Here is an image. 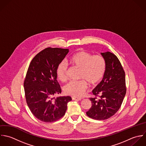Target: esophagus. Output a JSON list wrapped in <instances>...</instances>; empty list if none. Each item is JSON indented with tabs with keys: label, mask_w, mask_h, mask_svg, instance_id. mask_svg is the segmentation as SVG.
<instances>
[{
	"label": "esophagus",
	"mask_w": 146,
	"mask_h": 146,
	"mask_svg": "<svg viewBox=\"0 0 146 146\" xmlns=\"http://www.w3.org/2000/svg\"><path fill=\"white\" fill-rule=\"evenodd\" d=\"M72 100H74V101H80V100H81V98H79L74 97H72Z\"/></svg>",
	"instance_id": "34e87169"
}]
</instances>
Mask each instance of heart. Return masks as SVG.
<instances>
[{
  "instance_id": "b5f03b06",
  "label": "heart",
  "mask_w": 146,
  "mask_h": 146,
  "mask_svg": "<svg viewBox=\"0 0 146 146\" xmlns=\"http://www.w3.org/2000/svg\"><path fill=\"white\" fill-rule=\"evenodd\" d=\"M71 65L80 69L79 81L69 82L64 88L65 94L74 97H81L87 89V83L94 85L102 78L106 69L104 58L100 55L92 56L85 51L78 52L68 60ZM68 68L65 64L61 63L57 69V76L59 80L65 82L68 78Z\"/></svg>"
}]
</instances>
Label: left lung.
<instances>
[{
	"label": "left lung",
	"mask_w": 146,
	"mask_h": 146,
	"mask_svg": "<svg viewBox=\"0 0 146 146\" xmlns=\"http://www.w3.org/2000/svg\"><path fill=\"white\" fill-rule=\"evenodd\" d=\"M106 63L103 79L93 90L97 97L90 98L92 107L87 115L94 119L105 120L119 109L126 93L125 73L118 57L110 52L101 53Z\"/></svg>",
	"instance_id": "obj_1"
}]
</instances>
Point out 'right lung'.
<instances>
[{
    "label": "right lung",
    "instance_id": "1",
    "mask_svg": "<svg viewBox=\"0 0 146 146\" xmlns=\"http://www.w3.org/2000/svg\"><path fill=\"white\" fill-rule=\"evenodd\" d=\"M69 52L68 49L47 48L31 61L24 82L27 104L33 115L44 122H53L65 114L69 96L61 93L57 80V69Z\"/></svg>",
    "mask_w": 146,
    "mask_h": 146
}]
</instances>
